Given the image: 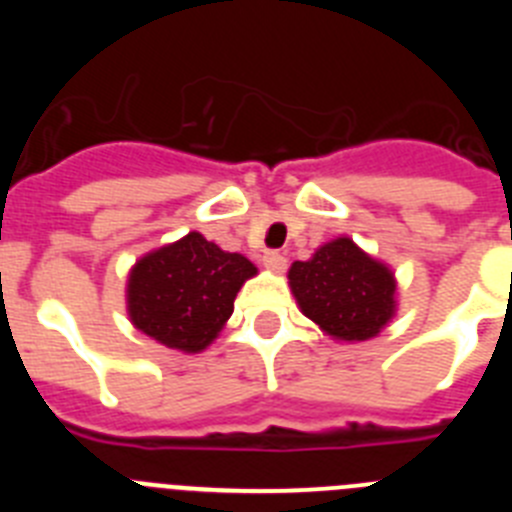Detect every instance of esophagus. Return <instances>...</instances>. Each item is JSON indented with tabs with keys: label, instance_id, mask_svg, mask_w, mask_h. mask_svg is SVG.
Instances as JSON below:
<instances>
[{
	"label": "esophagus",
	"instance_id": "obj_1",
	"mask_svg": "<svg viewBox=\"0 0 512 512\" xmlns=\"http://www.w3.org/2000/svg\"><path fill=\"white\" fill-rule=\"evenodd\" d=\"M264 266L269 271H277V274H282L284 269H287V256L279 251H266L264 253Z\"/></svg>",
	"mask_w": 512,
	"mask_h": 512
}]
</instances>
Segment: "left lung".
Wrapping results in <instances>:
<instances>
[{
    "mask_svg": "<svg viewBox=\"0 0 512 512\" xmlns=\"http://www.w3.org/2000/svg\"><path fill=\"white\" fill-rule=\"evenodd\" d=\"M287 277L302 315L336 341H369L395 318V274L346 235L295 261Z\"/></svg>",
    "mask_w": 512,
    "mask_h": 512,
    "instance_id": "8db88e82",
    "label": "left lung"
}]
</instances>
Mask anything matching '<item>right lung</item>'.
<instances>
[{
	"label": "right lung",
	"instance_id": "right-lung-1",
	"mask_svg": "<svg viewBox=\"0 0 512 512\" xmlns=\"http://www.w3.org/2000/svg\"><path fill=\"white\" fill-rule=\"evenodd\" d=\"M256 266L202 233H187L135 261L128 277V315L140 333L184 354H200L233 315L238 289Z\"/></svg>",
	"mask_w": 512,
	"mask_h": 512
}]
</instances>
